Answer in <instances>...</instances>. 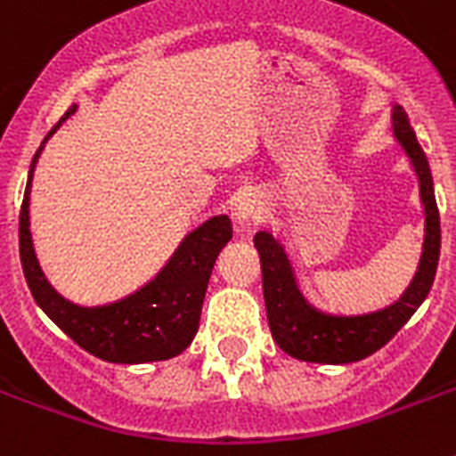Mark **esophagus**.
Listing matches in <instances>:
<instances>
[{"instance_id": "esophagus-1", "label": "esophagus", "mask_w": 456, "mask_h": 456, "mask_svg": "<svg viewBox=\"0 0 456 456\" xmlns=\"http://www.w3.org/2000/svg\"><path fill=\"white\" fill-rule=\"evenodd\" d=\"M236 213H239L241 220H253V217L260 215V203H257L253 196H243V199H239V203H236Z\"/></svg>"}]
</instances>
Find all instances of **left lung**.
<instances>
[{
	"instance_id": "left-lung-1",
	"label": "left lung",
	"mask_w": 456,
	"mask_h": 456,
	"mask_svg": "<svg viewBox=\"0 0 456 456\" xmlns=\"http://www.w3.org/2000/svg\"><path fill=\"white\" fill-rule=\"evenodd\" d=\"M393 125H395L397 142L404 146L419 175L426 210L424 256L419 263L417 277L397 303L371 314H360V317L322 314L300 296L289 257L277 239H272V234H265V232L253 239L260 253L265 307H267L272 338L296 360L322 362V364H347V362L364 360L376 350H381L407 324V319L417 312L419 305L424 303L431 291L440 257V213L436 191H433L431 167L403 106H395Z\"/></svg>"
}]
</instances>
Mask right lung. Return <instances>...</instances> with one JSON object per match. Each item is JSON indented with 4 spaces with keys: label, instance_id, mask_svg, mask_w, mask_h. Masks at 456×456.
<instances>
[{
    "label": "right lung",
    "instance_id": "obj_1",
    "mask_svg": "<svg viewBox=\"0 0 456 456\" xmlns=\"http://www.w3.org/2000/svg\"><path fill=\"white\" fill-rule=\"evenodd\" d=\"M75 106L66 110V120ZM59 123V125H61ZM56 125V127H59ZM53 127L52 132H56ZM52 132L46 139L52 137ZM45 139V142H46ZM42 142V144H45ZM42 146L32 158L28 186H25L20 220H18V246L25 281L30 286L35 303L49 314L61 331L103 362L142 364L177 357L199 331L200 307L206 298L208 279L213 265L232 239V222L227 215L213 217L186 236L165 270L130 298L118 300L106 307H77L53 291L39 270L30 236V182Z\"/></svg>",
    "mask_w": 456,
    "mask_h": 456
}]
</instances>
